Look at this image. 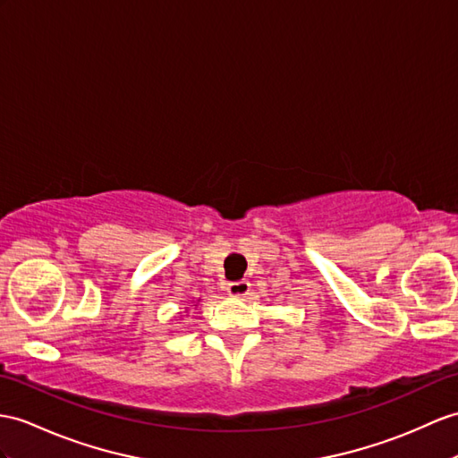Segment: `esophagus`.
Returning a JSON list of instances; mask_svg holds the SVG:
<instances>
[{
    "label": "esophagus",
    "mask_w": 458,
    "mask_h": 458,
    "mask_svg": "<svg viewBox=\"0 0 458 458\" xmlns=\"http://www.w3.org/2000/svg\"><path fill=\"white\" fill-rule=\"evenodd\" d=\"M225 292L229 297H247L250 293V284L247 280L231 282V284H227Z\"/></svg>",
    "instance_id": "esophagus-1"
}]
</instances>
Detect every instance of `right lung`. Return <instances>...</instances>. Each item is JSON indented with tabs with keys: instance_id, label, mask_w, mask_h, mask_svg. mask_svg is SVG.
<instances>
[{
	"instance_id": "obj_1",
	"label": "right lung",
	"mask_w": 458,
	"mask_h": 458,
	"mask_svg": "<svg viewBox=\"0 0 458 458\" xmlns=\"http://www.w3.org/2000/svg\"><path fill=\"white\" fill-rule=\"evenodd\" d=\"M198 303H199V299H198ZM196 307V305H194ZM186 310H188V307H186Z\"/></svg>"
}]
</instances>
